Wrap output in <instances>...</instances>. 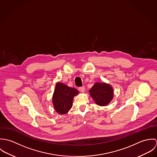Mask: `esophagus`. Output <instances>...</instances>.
<instances>
[{"mask_svg":"<svg viewBox=\"0 0 157 157\" xmlns=\"http://www.w3.org/2000/svg\"><path fill=\"white\" fill-rule=\"evenodd\" d=\"M78 90H79V91H80L81 92H84L85 91V86H82V87H80V88H78Z\"/></svg>","mask_w":157,"mask_h":157,"instance_id":"34e87169","label":"esophagus"}]
</instances>
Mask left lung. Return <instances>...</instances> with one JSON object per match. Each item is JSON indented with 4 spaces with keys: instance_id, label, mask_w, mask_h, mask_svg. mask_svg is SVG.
<instances>
[{
    "instance_id": "8db88e82",
    "label": "left lung",
    "mask_w": 157,
    "mask_h": 157,
    "mask_svg": "<svg viewBox=\"0 0 157 157\" xmlns=\"http://www.w3.org/2000/svg\"><path fill=\"white\" fill-rule=\"evenodd\" d=\"M90 95L99 106H106L113 97V88L106 83H95L89 90Z\"/></svg>"
}]
</instances>
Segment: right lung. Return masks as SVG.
Listing matches in <instances>:
<instances>
[{
  "instance_id": "add662e5",
  "label": "right lung",
  "mask_w": 157,
  "mask_h": 157,
  "mask_svg": "<svg viewBox=\"0 0 157 157\" xmlns=\"http://www.w3.org/2000/svg\"><path fill=\"white\" fill-rule=\"evenodd\" d=\"M78 93L76 89L62 83H57L52 95V103L56 112L62 115L67 113L72 106L74 96Z\"/></svg>"
}]
</instances>
